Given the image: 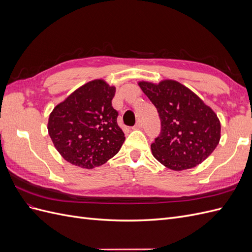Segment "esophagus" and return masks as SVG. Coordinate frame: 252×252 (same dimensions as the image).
<instances>
[{
    "label": "esophagus",
    "instance_id": "34e87169",
    "mask_svg": "<svg viewBox=\"0 0 252 252\" xmlns=\"http://www.w3.org/2000/svg\"><path fill=\"white\" fill-rule=\"evenodd\" d=\"M142 128V123L141 122H136V124L132 127V129H141Z\"/></svg>",
    "mask_w": 252,
    "mask_h": 252
}]
</instances>
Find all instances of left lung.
Wrapping results in <instances>:
<instances>
[{"label":"left lung","instance_id":"left-lung-1","mask_svg":"<svg viewBox=\"0 0 252 252\" xmlns=\"http://www.w3.org/2000/svg\"><path fill=\"white\" fill-rule=\"evenodd\" d=\"M139 86L161 119V132L151 144L154 157L175 171L205 161L220 139V123L215 111L177 81L140 82Z\"/></svg>","mask_w":252,"mask_h":252}]
</instances>
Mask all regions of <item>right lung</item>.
I'll return each instance as SVG.
<instances>
[{"mask_svg":"<svg viewBox=\"0 0 252 252\" xmlns=\"http://www.w3.org/2000/svg\"><path fill=\"white\" fill-rule=\"evenodd\" d=\"M116 87L103 80L81 86L53 108L48 133L67 162L93 169L116 156L125 141L111 101Z\"/></svg>","mask_w":252,"mask_h":252,"instance_id":"add662e5","label":"right lung"}]
</instances>
